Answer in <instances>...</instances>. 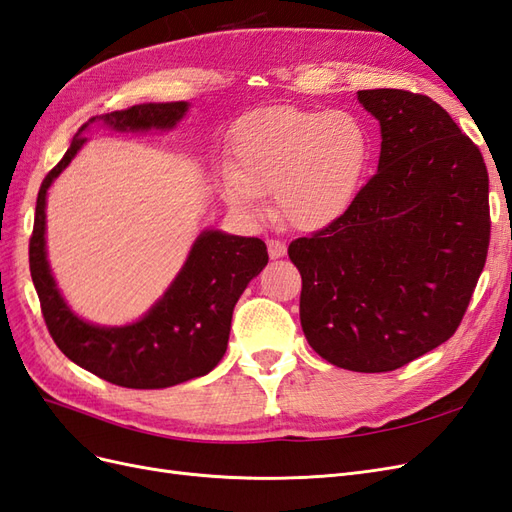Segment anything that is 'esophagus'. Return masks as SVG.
I'll use <instances>...</instances> for the list:
<instances>
[{
	"label": "esophagus",
	"instance_id": "obj_1",
	"mask_svg": "<svg viewBox=\"0 0 512 512\" xmlns=\"http://www.w3.org/2000/svg\"><path fill=\"white\" fill-rule=\"evenodd\" d=\"M285 251H287L285 242L276 240V238H270V240H268V253H270V257H272V259H279V257H283V255H285Z\"/></svg>",
	"mask_w": 512,
	"mask_h": 512
}]
</instances>
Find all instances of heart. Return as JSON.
Wrapping results in <instances>:
<instances>
[{
  "label": "heart",
  "instance_id": "b5f03b06",
  "mask_svg": "<svg viewBox=\"0 0 512 512\" xmlns=\"http://www.w3.org/2000/svg\"><path fill=\"white\" fill-rule=\"evenodd\" d=\"M367 163L369 135L356 113L270 107L238 122L223 197L233 212L259 218L261 197L274 193L287 225L315 231L352 206Z\"/></svg>",
  "mask_w": 512,
  "mask_h": 512
}]
</instances>
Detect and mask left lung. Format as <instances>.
Here are the masks:
<instances>
[{
	"label": "left lung",
	"instance_id": "left-lung-1",
	"mask_svg": "<svg viewBox=\"0 0 512 512\" xmlns=\"http://www.w3.org/2000/svg\"><path fill=\"white\" fill-rule=\"evenodd\" d=\"M358 100L382 128L377 173L341 218L287 253L309 345L334 367L384 373L459 328L489 251V175L429 96L360 90Z\"/></svg>",
	"mask_w": 512,
	"mask_h": 512
}]
</instances>
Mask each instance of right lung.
<instances>
[{
  "label": "right lung",
  "mask_w": 512,
  "mask_h": 512,
  "mask_svg": "<svg viewBox=\"0 0 512 512\" xmlns=\"http://www.w3.org/2000/svg\"><path fill=\"white\" fill-rule=\"evenodd\" d=\"M186 111V102H150L96 115L81 126L38 191L34 231L29 238V272L42 317L55 345L72 362L115 386L169 388L210 373L227 349L233 306L253 276L268 264V248L259 238L203 231L165 296L143 319L122 328L87 324L68 309L57 291L45 248L47 191L81 150L83 130L92 122H105L115 130L173 128Z\"/></svg>",
  "instance_id": "add662e5"
}]
</instances>
